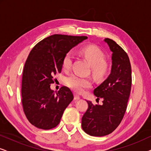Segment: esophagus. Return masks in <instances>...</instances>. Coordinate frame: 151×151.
I'll return each instance as SVG.
<instances>
[{
    "mask_svg": "<svg viewBox=\"0 0 151 151\" xmlns=\"http://www.w3.org/2000/svg\"><path fill=\"white\" fill-rule=\"evenodd\" d=\"M80 96H79V95L77 93L74 94V100H80Z\"/></svg>",
    "mask_w": 151,
    "mask_h": 151,
    "instance_id": "obj_1",
    "label": "esophagus"
}]
</instances>
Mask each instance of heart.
Listing matches in <instances>:
<instances>
[{"label":"heart","mask_w":151,"mask_h":151,"mask_svg":"<svg viewBox=\"0 0 151 151\" xmlns=\"http://www.w3.org/2000/svg\"><path fill=\"white\" fill-rule=\"evenodd\" d=\"M82 53L91 66L92 72L98 77H102L106 73L109 65L105 62V55L103 51L98 47L87 46L82 49ZM73 54L72 51H69L65 55L63 61V67L65 70H69L72 65ZM67 86L76 92L82 93L86 88H90L92 81L90 78L82 77L77 74H71L66 80Z\"/></svg>","instance_id":"heart-1"}]
</instances>
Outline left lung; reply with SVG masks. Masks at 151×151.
<instances>
[{
  "label": "left lung",
  "mask_w": 151,
  "mask_h": 151,
  "mask_svg": "<svg viewBox=\"0 0 151 151\" xmlns=\"http://www.w3.org/2000/svg\"><path fill=\"white\" fill-rule=\"evenodd\" d=\"M112 51V66L109 77L93 91L102 105L88 107L82 118V128L91 136L102 137L112 133L122 120L131 93V66L127 53L114 40L105 38Z\"/></svg>",
  "instance_id": "obj_1"
}]
</instances>
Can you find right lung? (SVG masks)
Wrapping results in <instances>:
<instances>
[{
    "instance_id": "add662e5",
    "label": "right lung",
    "mask_w": 151,
    "mask_h": 151,
    "mask_svg": "<svg viewBox=\"0 0 151 151\" xmlns=\"http://www.w3.org/2000/svg\"><path fill=\"white\" fill-rule=\"evenodd\" d=\"M86 38L54 34L37 43L30 51L24 64L21 93L24 113L32 125L49 130L60 123L73 95L65 86L55 93L50 85L55 74L62 71L65 55Z\"/></svg>"
}]
</instances>
